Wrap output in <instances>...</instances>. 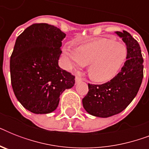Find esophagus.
<instances>
[{
	"mask_svg": "<svg viewBox=\"0 0 149 149\" xmlns=\"http://www.w3.org/2000/svg\"><path fill=\"white\" fill-rule=\"evenodd\" d=\"M76 84H78V83H80V82L82 81V80H83V79H82L81 77H78V76H77V77H76Z\"/></svg>",
	"mask_w": 149,
	"mask_h": 149,
	"instance_id": "esophagus-1",
	"label": "esophagus"
}]
</instances>
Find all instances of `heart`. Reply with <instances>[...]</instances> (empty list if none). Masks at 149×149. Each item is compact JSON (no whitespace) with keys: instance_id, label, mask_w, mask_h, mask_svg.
Wrapping results in <instances>:
<instances>
[{"instance_id":"heart-1","label":"heart","mask_w":149,"mask_h":149,"mask_svg":"<svg viewBox=\"0 0 149 149\" xmlns=\"http://www.w3.org/2000/svg\"><path fill=\"white\" fill-rule=\"evenodd\" d=\"M63 53L70 67L88 65V74L97 83H106L118 74L127 58V48L123 43L106 38L88 41L77 49L69 46Z\"/></svg>"}]
</instances>
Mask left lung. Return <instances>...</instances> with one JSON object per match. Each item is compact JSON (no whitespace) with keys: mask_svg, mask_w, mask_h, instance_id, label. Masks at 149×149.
I'll list each match as a JSON object with an SVG mask.
<instances>
[{"mask_svg":"<svg viewBox=\"0 0 149 149\" xmlns=\"http://www.w3.org/2000/svg\"><path fill=\"white\" fill-rule=\"evenodd\" d=\"M127 46V60L120 72L111 81L101 85L88 84V93L83 106L88 113L108 118L120 113L133 100L143 79V58L140 45L127 31L115 32Z\"/></svg>","mask_w":149,"mask_h":149,"instance_id":"1","label":"left lung"}]
</instances>
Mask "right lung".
Returning <instances> with one entry per match:
<instances>
[{
  "label": "right lung",
  "mask_w": 149,
  "mask_h": 149,
  "mask_svg": "<svg viewBox=\"0 0 149 149\" xmlns=\"http://www.w3.org/2000/svg\"><path fill=\"white\" fill-rule=\"evenodd\" d=\"M65 37L57 27L40 23L16 39L10 60L11 85L17 100L32 113L54 111L63 91L74 86V76L58 64Z\"/></svg>",
  "instance_id": "1"
}]
</instances>
